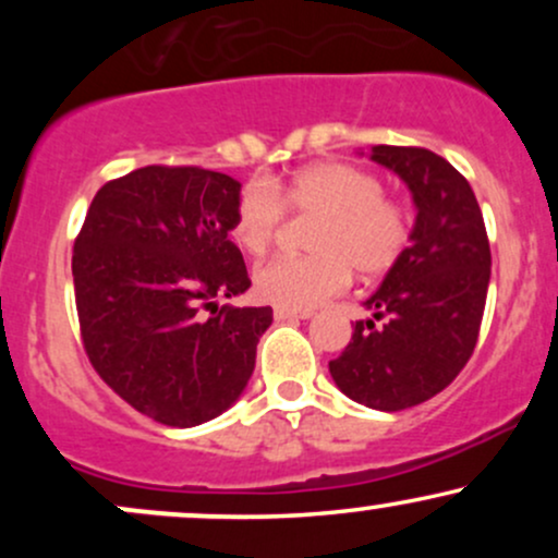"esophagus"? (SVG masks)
Returning a JSON list of instances; mask_svg holds the SVG:
<instances>
[{"label":"esophagus","mask_w":558,"mask_h":558,"mask_svg":"<svg viewBox=\"0 0 558 558\" xmlns=\"http://www.w3.org/2000/svg\"><path fill=\"white\" fill-rule=\"evenodd\" d=\"M275 319H310L315 312L312 310H283V306H275Z\"/></svg>","instance_id":"obj_1"}]
</instances>
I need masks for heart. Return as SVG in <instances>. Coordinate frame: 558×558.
Here are the masks:
<instances>
[{
    "instance_id": "heart-1",
    "label": "heart",
    "mask_w": 558,
    "mask_h": 558,
    "mask_svg": "<svg viewBox=\"0 0 558 558\" xmlns=\"http://www.w3.org/2000/svg\"><path fill=\"white\" fill-rule=\"evenodd\" d=\"M283 207L319 215L310 235L312 257H278L254 272L257 296L283 310H315L349 286L351 270L380 278L409 246V217L401 204L383 196V183L373 172L345 162H317L243 189L230 226L243 254L265 257Z\"/></svg>"
}]
</instances>
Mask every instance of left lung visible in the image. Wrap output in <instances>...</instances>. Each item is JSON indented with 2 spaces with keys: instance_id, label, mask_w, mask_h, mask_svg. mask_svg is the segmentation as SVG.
<instances>
[{
  "instance_id": "1",
  "label": "left lung",
  "mask_w": 558,
  "mask_h": 558,
  "mask_svg": "<svg viewBox=\"0 0 558 558\" xmlns=\"http://www.w3.org/2000/svg\"><path fill=\"white\" fill-rule=\"evenodd\" d=\"M369 159L407 183L417 217L407 252L364 301L373 319L354 325L330 375L351 401L401 412L440 393L475 351L490 246L475 191L444 157L380 144Z\"/></svg>"
}]
</instances>
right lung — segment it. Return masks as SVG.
<instances>
[{
	"mask_svg": "<svg viewBox=\"0 0 558 558\" xmlns=\"http://www.w3.org/2000/svg\"><path fill=\"white\" fill-rule=\"evenodd\" d=\"M239 198L226 172L149 165L101 185L75 239L83 349L120 399L162 425L233 407L272 325L270 306H217L252 286L228 239Z\"/></svg>",
	"mask_w": 558,
	"mask_h": 558,
	"instance_id": "1",
	"label": "right lung"
}]
</instances>
